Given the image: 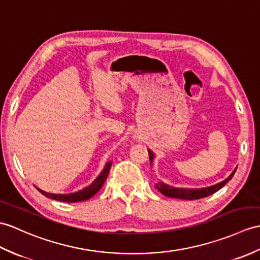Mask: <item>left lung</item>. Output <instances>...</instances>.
Segmentation results:
<instances>
[{
    "label": "left lung",
    "mask_w": 260,
    "mask_h": 260,
    "mask_svg": "<svg viewBox=\"0 0 260 260\" xmlns=\"http://www.w3.org/2000/svg\"><path fill=\"white\" fill-rule=\"evenodd\" d=\"M149 154V160L153 161L154 159V153L152 150H148ZM235 170L229 176L222 180L221 183L216 184L214 186L206 187V188H198V189H187V188H176V187H173L170 185H166L164 183H158L155 185V188L158 191H160L162 195H165L167 197H172V198H178V199H188V201H194V199H199V198H204L207 197L209 195L214 194L217 190H219L222 186H225L226 183H228L234 176Z\"/></svg>",
    "instance_id": "8db88e82"
}]
</instances>
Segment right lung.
I'll return each mask as SVG.
<instances>
[{
	"instance_id": "obj_1",
	"label": "right lung",
	"mask_w": 260,
	"mask_h": 260,
	"mask_svg": "<svg viewBox=\"0 0 260 260\" xmlns=\"http://www.w3.org/2000/svg\"><path fill=\"white\" fill-rule=\"evenodd\" d=\"M112 166V160L107 161L106 165L104 167V170L102 171V173L99 175L98 178H96L94 182L90 184L89 186L85 187V188L82 190H78L75 192H72V194H51V192H46L44 190H42L40 188H38V190L43 194L44 196L51 198V199H55V201H59V202H65V203H77V202H83V201H87L90 197H93L96 192H98L101 188L103 184L107 178L108 172H110V168Z\"/></svg>"
}]
</instances>
